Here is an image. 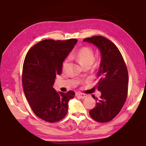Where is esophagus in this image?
Instances as JSON below:
<instances>
[{
	"label": "esophagus",
	"instance_id": "34e87169",
	"mask_svg": "<svg viewBox=\"0 0 146 146\" xmlns=\"http://www.w3.org/2000/svg\"><path fill=\"white\" fill-rule=\"evenodd\" d=\"M77 95L80 97L81 98H85L86 97V95L84 94H82V93H79V94H77Z\"/></svg>",
	"mask_w": 146,
	"mask_h": 146
}]
</instances>
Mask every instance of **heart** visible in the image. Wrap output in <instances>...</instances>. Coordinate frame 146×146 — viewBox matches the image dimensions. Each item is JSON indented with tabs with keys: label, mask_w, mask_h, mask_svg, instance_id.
<instances>
[{
	"label": "heart",
	"mask_w": 146,
	"mask_h": 146,
	"mask_svg": "<svg viewBox=\"0 0 146 146\" xmlns=\"http://www.w3.org/2000/svg\"><path fill=\"white\" fill-rule=\"evenodd\" d=\"M73 57L76 58L83 66H91L94 63L95 56L94 49L89 46H83L73 55ZM68 63V60L67 59L64 61L63 64L64 70L66 68Z\"/></svg>",
	"instance_id": "1"
}]
</instances>
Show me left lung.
<instances>
[{"label": "left lung", "instance_id": "1", "mask_svg": "<svg viewBox=\"0 0 146 146\" xmlns=\"http://www.w3.org/2000/svg\"><path fill=\"white\" fill-rule=\"evenodd\" d=\"M100 49L102 60L96 86L101 96L89 113L98 122H108L120 112L127 97L129 75L124 60L119 49L109 39L101 36L85 38Z\"/></svg>", "mask_w": 146, "mask_h": 146}]
</instances>
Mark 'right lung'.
<instances>
[{"label": "right lung", "instance_id": "right-lung-1", "mask_svg": "<svg viewBox=\"0 0 146 146\" xmlns=\"http://www.w3.org/2000/svg\"><path fill=\"white\" fill-rule=\"evenodd\" d=\"M76 39L66 41L45 39L31 48L24 59L22 82L24 94L33 112L42 120L56 122L68 112L72 90L58 93L52 87L62 72L63 62L72 50Z\"/></svg>", "mask_w": 146, "mask_h": 146}]
</instances>
